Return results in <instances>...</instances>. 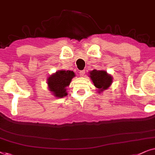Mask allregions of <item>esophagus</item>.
I'll list each match as a JSON object with an SVG mask.
<instances>
[{
	"label": "esophagus",
	"instance_id": "1",
	"mask_svg": "<svg viewBox=\"0 0 155 155\" xmlns=\"http://www.w3.org/2000/svg\"><path fill=\"white\" fill-rule=\"evenodd\" d=\"M85 71H84V70H82V71H80L79 73V75H80V76H84V74H85Z\"/></svg>",
	"mask_w": 155,
	"mask_h": 155
}]
</instances>
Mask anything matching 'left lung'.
<instances>
[{
  "instance_id": "left-lung-1",
  "label": "left lung",
  "mask_w": 155,
  "mask_h": 155,
  "mask_svg": "<svg viewBox=\"0 0 155 155\" xmlns=\"http://www.w3.org/2000/svg\"><path fill=\"white\" fill-rule=\"evenodd\" d=\"M90 79L99 94L107 90L113 83V76L104 70L94 69L89 71Z\"/></svg>"
}]
</instances>
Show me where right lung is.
I'll use <instances>...</instances> for the list:
<instances>
[{"instance_id":"add662e5","label":"right lung","mask_w":155,"mask_h":155,"mask_svg":"<svg viewBox=\"0 0 155 155\" xmlns=\"http://www.w3.org/2000/svg\"><path fill=\"white\" fill-rule=\"evenodd\" d=\"M74 71L69 70H60L50 75L47 79L49 91L56 98H63L67 96V88L69 86L71 79L75 76Z\"/></svg>"}]
</instances>
